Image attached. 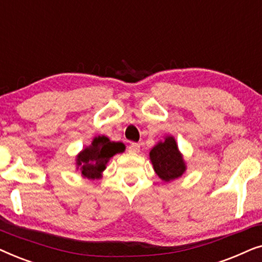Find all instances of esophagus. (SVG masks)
Here are the masks:
<instances>
[{"instance_id":"esophagus-1","label":"esophagus","mask_w":262,"mask_h":262,"mask_svg":"<svg viewBox=\"0 0 262 262\" xmlns=\"http://www.w3.org/2000/svg\"><path fill=\"white\" fill-rule=\"evenodd\" d=\"M139 150H141V145L138 144V143H131L130 146H128V151L130 152H139Z\"/></svg>"}]
</instances>
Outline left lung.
Returning a JSON list of instances; mask_svg holds the SVG:
<instances>
[{
    "label": "left lung",
    "instance_id": "left-lung-1",
    "mask_svg": "<svg viewBox=\"0 0 262 262\" xmlns=\"http://www.w3.org/2000/svg\"><path fill=\"white\" fill-rule=\"evenodd\" d=\"M149 159L155 173L163 181L170 182L181 178L187 169L178 143L173 136H166L150 150Z\"/></svg>",
    "mask_w": 262,
    "mask_h": 262
}]
</instances>
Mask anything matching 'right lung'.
Masks as SVG:
<instances>
[{"instance_id":"obj_1","label":"right lung","mask_w":262,"mask_h":262,"mask_svg":"<svg viewBox=\"0 0 262 262\" xmlns=\"http://www.w3.org/2000/svg\"><path fill=\"white\" fill-rule=\"evenodd\" d=\"M125 151V144L121 142L110 141L106 136H96L92 144L85 146L76 156V169L83 178L95 180L102 178V171L107 163L117 154Z\"/></svg>"}]
</instances>
